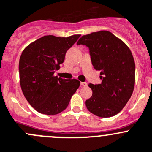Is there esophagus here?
Masks as SVG:
<instances>
[{
	"label": "esophagus",
	"mask_w": 152,
	"mask_h": 152,
	"mask_svg": "<svg viewBox=\"0 0 152 152\" xmlns=\"http://www.w3.org/2000/svg\"><path fill=\"white\" fill-rule=\"evenodd\" d=\"M87 83H86V82H81L80 83V86H83V87H86V86H87Z\"/></svg>",
	"instance_id": "34e87169"
}]
</instances>
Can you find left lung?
I'll list each match as a JSON object with an SVG mask.
<instances>
[{"instance_id": "left-lung-1", "label": "left lung", "mask_w": 152, "mask_h": 152, "mask_svg": "<svg viewBox=\"0 0 152 152\" xmlns=\"http://www.w3.org/2000/svg\"><path fill=\"white\" fill-rule=\"evenodd\" d=\"M77 45L89 48L94 68L99 70L102 83H89L92 96L87 109L102 118L113 116L130 99L135 81V64L127 45L107 31L84 35Z\"/></svg>"}]
</instances>
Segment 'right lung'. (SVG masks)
<instances>
[{
  "label": "right lung",
  "mask_w": 152,
  "mask_h": 152,
  "mask_svg": "<svg viewBox=\"0 0 152 152\" xmlns=\"http://www.w3.org/2000/svg\"><path fill=\"white\" fill-rule=\"evenodd\" d=\"M80 37L45 36L28 45L19 62L20 86L29 104L45 115L64 110L80 82L54 76L64 62L66 51Z\"/></svg>",
  "instance_id": "obj_1"
}]
</instances>
